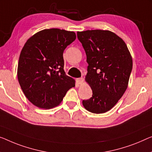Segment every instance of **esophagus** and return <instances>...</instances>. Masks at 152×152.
Masks as SVG:
<instances>
[{
	"instance_id": "34e87169",
	"label": "esophagus",
	"mask_w": 152,
	"mask_h": 152,
	"mask_svg": "<svg viewBox=\"0 0 152 152\" xmlns=\"http://www.w3.org/2000/svg\"><path fill=\"white\" fill-rule=\"evenodd\" d=\"M76 82L78 83V85H82L83 83V78H79L76 79Z\"/></svg>"
}]
</instances>
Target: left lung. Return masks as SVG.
Returning a JSON list of instances; mask_svg holds the SVG:
<instances>
[{
  "mask_svg": "<svg viewBox=\"0 0 152 152\" xmlns=\"http://www.w3.org/2000/svg\"><path fill=\"white\" fill-rule=\"evenodd\" d=\"M87 55L85 80L93 95L83 101L88 111L96 114L110 110L128 88L132 58L124 41L110 31L77 32Z\"/></svg>",
  "mask_w": 152,
  "mask_h": 152,
  "instance_id": "1",
  "label": "left lung"
}]
</instances>
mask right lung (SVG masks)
Segmentation results:
<instances>
[{"mask_svg":"<svg viewBox=\"0 0 152 152\" xmlns=\"http://www.w3.org/2000/svg\"><path fill=\"white\" fill-rule=\"evenodd\" d=\"M73 31H40L26 41L18 65V79L26 98L37 107L50 109L61 102L75 80L63 69V51L76 39Z\"/></svg>","mask_w":152,"mask_h":152,"instance_id":"add662e5","label":"right lung"}]
</instances>
